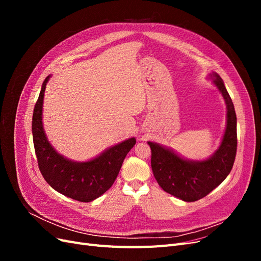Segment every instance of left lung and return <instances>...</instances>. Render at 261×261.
Wrapping results in <instances>:
<instances>
[{"label":"left lung","instance_id":"1","mask_svg":"<svg viewBox=\"0 0 261 261\" xmlns=\"http://www.w3.org/2000/svg\"><path fill=\"white\" fill-rule=\"evenodd\" d=\"M213 83L222 93L227 107V124L221 146L208 160L191 162L174 152L149 141L151 148V168L153 175L164 192L184 201L203 198L219 186L231 172L238 149L236 114L232 99L217 74Z\"/></svg>","mask_w":261,"mask_h":261}]
</instances>
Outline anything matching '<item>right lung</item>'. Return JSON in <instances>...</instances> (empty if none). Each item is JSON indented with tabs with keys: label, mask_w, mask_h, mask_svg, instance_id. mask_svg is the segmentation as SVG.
I'll use <instances>...</instances> for the list:
<instances>
[{
	"label": "right lung",
	"mask_w": 261,
	"mask_h": 261,
	"mask_svg": "<svg viewBox=\"0 0 261 261\" xmlns=\"http://www.w3.org/2000/svg\"><path fill=\"white\" fill-rule=\"evenodd\" d=\"M49 78L46 77L42 84L33 115V137L39 170L46 183L57 192L82 202L92 201L113 185L136 139L125 140L88 162H73L60 155L49 144L42 127V103Z\"/></svg>",
	"instance_id": "add662e5"
}]
</instances>
